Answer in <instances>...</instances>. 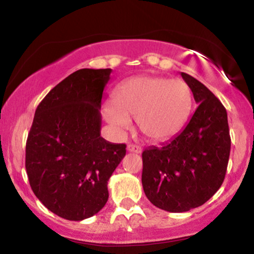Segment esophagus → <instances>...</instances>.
<instances>
[{
    "instance_id": "obj_1",
    "label": "esophagus",
    "mask_w": 254,
    "mask_h": 254,
    "mask_svg": "<svg viewBox=\"0 0 254 254\" xmlns=\"http://www.w3.org/2000/svg\"><path fill=\"white\" fill-rule=\"evenodd\" d=\"M127 149V151H129V152H134V153L142 152V147L138 146V145H134V144H129Z\"/></svg>"
}]
</instances>
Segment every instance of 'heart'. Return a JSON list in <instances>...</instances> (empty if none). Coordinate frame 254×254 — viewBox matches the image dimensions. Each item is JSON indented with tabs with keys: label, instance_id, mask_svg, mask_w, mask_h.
I'll use <instances>...</instances> for the list:
<instances>
[{
	"label": "heart",
	"instance_id": "heart-1",
	"mask_svg": "<svg viewBox=\"0 0 254 254\" xmlns=\"http://www.w3.org/2000/svg\"><path fill=\"white\" fill-rule=\"evenodd\" d=\"M192 109V92L183 79L136 76L125 79L114 92V101L103 105L105 121L122 133L131 118L144 136L163 142L183 129Z\"/></svg>",
	"mask_w": 254,
	"mask_h": 254
}]
</instances>
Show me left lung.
I'll return each mask as SVG.
<instances>
[{"mask_svg": "<svg viewBox=\"0 0 254 254\" xmlns=\"http://www.w3.org/2000/svg\"><path fill=\"white\" fill-rule=\"evenodd\" d=\"M181 75L198 104L193 116L170 142L142 153L145 195L168 212H186L206 203L223 184L231 150L226 109L203 83Z\"/></svg>", "mask_w": 254, "mask_h": 254, "instance_id": "8db88e82", "label": "left lung"}]
</instances>
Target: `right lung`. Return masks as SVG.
I'll return each mask as SVG.
<instances>
[{
    "label": "right lung",
    "mask_w": 254,
    "mask_h": 254,
    "mask_svg": "<svg viewBox=\"0 0 254 254\" xmlns=\"http://www.w3.org/2000/svg\"><path fill=\"white\" fill-rule=\"evenodd\" d=\"M111 69H81L38 104L25 145L31 190L51 212L68 220L92 217L107 204L108 182L125 144L101 137V105Z\"/></svg>",
    "instance_id": "1"
}]
</instances>
